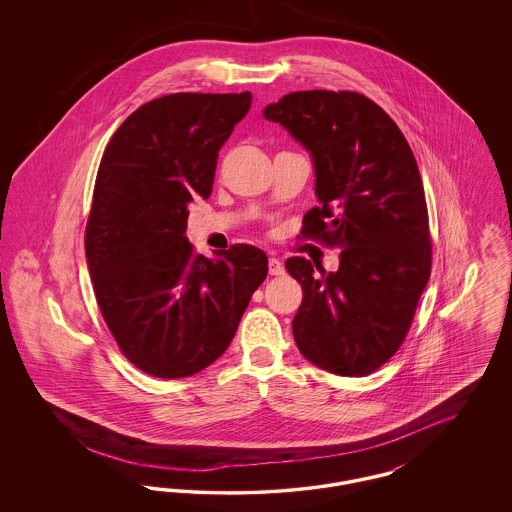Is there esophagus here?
I'll use <instances>...</instances> for the list:
<instances>
[{"mask_svg":"<svg viewBox=\"0 0 512 512\" xmlns=\"http://www.w3.org/2000/svg\"><path fill=\"white\" fill-rule=\"evenodd\" d=\"M268 272H270V276H282L284 274V265L276 257H270L268 259Z\"/></svg>","mask_w":512,"mask_h":512,"instance_id":"esophagus-1","label":"esophagus"}]
</instances>
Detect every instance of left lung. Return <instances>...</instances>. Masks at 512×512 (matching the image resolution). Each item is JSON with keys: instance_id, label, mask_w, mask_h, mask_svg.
<instances>
[{"instance_id": "8db88e82", "label": "left lung", "mask_w": 512, "mask_h": 512, "mask_svg": "<svg viewBox=\"0 0 512 512\" xmlns=\"http://www.w3.org/2000/svg\"><path fill=\"white\" fill-rule=\"evenodd\" d=\"M311 155L318 207L305 236L340 251L326 272L286 261L303 290L293 338L313 365L366 376L405 340L424 292L432 244L413 151L388 113L357 92H293L263 111Z\"/></svg>"}]
</instances>
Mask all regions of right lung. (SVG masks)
<instances>
[{
  "label": "right lung",
  "mask_w": 512,
  "mask_h": 512,
  "mask_svg": "<svg viewBox=\"0 0 512 512\" xmlns=\"http://www.w3.org/2000/svg\"><path fill=\"white\" fill-rule=\"evenodd\" d=\"M251 94H171L138 107L99 163L86 263L101 315L124 357L155 378L215 363L267 278L265 251L194 255L188 205L213 190L217 153Z\"/></svg>",
  "instance_id": "1"
}]
</instances>
